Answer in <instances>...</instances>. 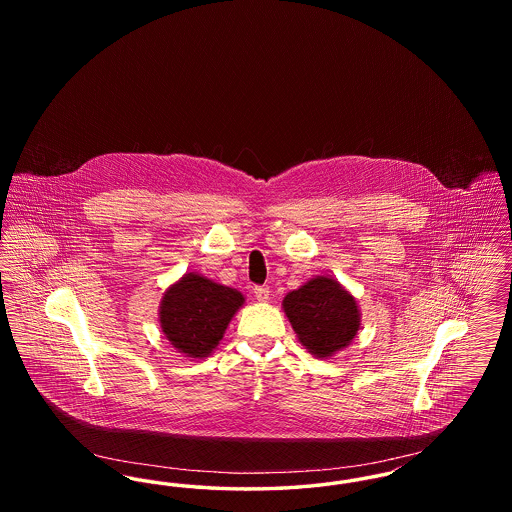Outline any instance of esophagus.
<instances>
[{
    "mask_svg": "<svg viewBox=\"0 0 512 512\" xmlns=\"http://www.w3.org/2000/svg\"><path fill=\"white\" fill-rule=\"evenodd\" d=\"M255 297L259 299V301H268V297H270V292H268V288H263V286H257L255 288Z\"/></svg>",
    "mask_w": 512,
    "mask_h": 512,
    "instance_id": "34e87169",
    "label": "esophagus"
}]
</instances>
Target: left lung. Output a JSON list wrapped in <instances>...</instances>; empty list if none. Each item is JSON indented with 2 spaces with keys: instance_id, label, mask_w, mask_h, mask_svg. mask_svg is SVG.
<instances>
[{
  "instance_id": "obj_1",
  "label": "left lung",
  "mask_w": 512,
  "mask_h": 512,
  "mask_svg": "<svg viewBox=\"0 0 512 512\" xmlns=\"http://www.w3.org/2000/svg\"><path fill=\"white\" fill-rule=\"evenodd\" d=\"M282 309L299 343L317 359L345 349L361 328L357 299L332 276H315L288 293Z\"/></svg>"
}]
</instances>
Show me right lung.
Segmentation results:
<instances>
[{"label": "right lung", "mask_w": 512, "mask_h": 512, "mask_svg": "<svg viewBox=\"0 0 512 512\" xmlns=\"http://www.w3.org/2000/svg\"><path fill=\"white\" fill-rule=\"evenodd\" d=\"M244 303L245 297L238 290L188 272L163 293L161 332L184 357H209Z\"/></svg>", "instance_id": "1"}]
</instances>
